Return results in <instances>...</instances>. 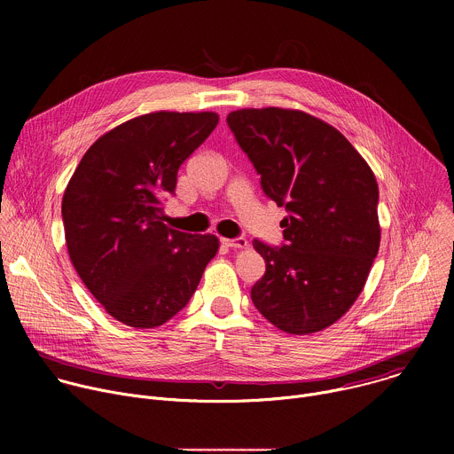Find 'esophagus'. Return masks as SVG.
Instances as JSON below:
<instances>
[{"instance_id":"1","label":"esophagus","mask_w":454,"mask_h":454,"mask_svg":"<svg viewBox=\"0 0 454 454\" xmlns=\"http://www.w3.org/2000/svg\"><path fill=\"white\" fill-rule=\"evenodd\" d=\"M221 242H223L226 247H247V240L242 239V237H237V239H221Z\"/></svg>"}]
</instances>
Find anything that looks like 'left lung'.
<instances>
[{
  "mask_svg": "<svg viewBox=\"0 0 454 454\" xmlns=\"http://www.w3.org/2000/svg\"><path fill=\"white\" fill-rule=\"evenodd\" d=\"M268 198L286 207V244L253 240L266 273L251 300L287 334L331 327L361 294L379 251V186L338 131L298 109H239L226 118Z\"/></svg>",
  "mask_w": 454,
  "mask_h": 454,
  "instance_id": "obj_1",
  "label": "left lung"
}]
</instances>
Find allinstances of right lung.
Wrapping results in <instances>:
<instances>
[{"instance_id": "right-lung-1", "label": "right lung", "mask_w": 454, "mask_h": 454, "mask_svg": "<svg viewBox=\"0 0 454 454\" xmlns=\"http://www.w3.org/2000/svg\"><path fill=\"white\" fill-rule=\"evenodd\" d=\"M217 123L212 111H154L127 120L86 151L64 190L70 261L123 325H163L196 293L219 249L215 235L168 228L161 208L181 163Z\"/></svg>"}]
</instances>
